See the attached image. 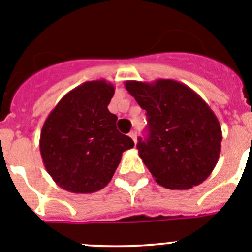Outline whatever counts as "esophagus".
Segmentation results:
<instances>
[{"label":"esophagus","mask_w":252,"mask_h":252,"mask_svg":"<svg viewBox=\"0 0 252 252\" xmlns=\"http://www.w3.org/2000/svg\"><path fill=\"white\" fill-rule=\"evenodd\" d=\"M129 137L131 138V139H133V142H137V131L135 130H131L130 133H129Z\"/></svg>","instance_id":"1"}]
</instances>
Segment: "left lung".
<instances>
[{"instance_id": "1", "label": "left lung", "mask_w": 252, "mask_h": 252, "mask_svg": "<svg viewBox=\"0 0 252 252\" xmlns=\"http://www.w3.org/2000/svg\"><path fill=\"white\" fill-rule=\"evenodd\" d=\"M148 117V138L138 153L158 185L189 189L207 180L219 160L222 130L215 113L194 90L172 79L126 81Z\"/></svg>"}]
</instances>
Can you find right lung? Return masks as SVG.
Instances as JSON below:
<instances>
[{
	"label": "right lung",
	"instance_id": "1",
	"mask_svg": "<svg viewBox=\"0 0 252 252\" xmlns=\"http://www.w3.org/2000/svg\"><path fill=\"white\" fill-rule=\"evenodd\" d=\"M115 88L85 81L65 94L46 118L40 152L54 182L72 193H93L110 182L122 154L134 142L117 129L108 109Z\"/></svg>",
	"mask_w": 252,
	"mask_h": 252
}]
</instances>
